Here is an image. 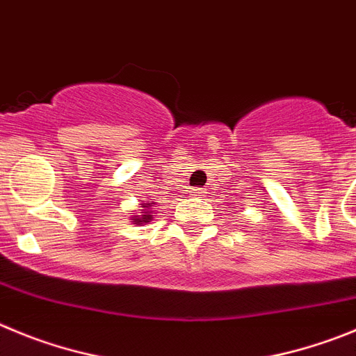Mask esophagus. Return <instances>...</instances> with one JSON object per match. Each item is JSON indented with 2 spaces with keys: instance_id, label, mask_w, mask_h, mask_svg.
I'll return each mask as SVG.
<instances>
[{
  "instance_id": "esophagus-1",
  "label": "esophagus",
  "mask_w": 356,
  "mask_h": 356,
  "mask_svg": "<svg viewBox=\"0 0 356 356\" xmlns=\"http://www.w3.org/2000/svg\"><path fill=\"white\" fill-rule=\"evenodd\" d=\"M191 195H193V197H204V195H206V188H193V190H191Z\"/></svg>"
}]
</instances>
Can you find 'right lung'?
<instances>
[{
    "label": "right lung",
    "mask_w": 356,
    "mask_h": 356,
    "mask_svg": "<svg viewBox=\"0 0 356 356\" xmlns=\"http://www.w3.org/2000/svg\"><path fill=\"white\" fill-rule=\"evenodd\" d=\"M152 204H154L152 200H149V202L140 200V207H142V209H140V214L133 213V216H131V220H133L134 225H136V227L147 225V223L154 220V211H152Z\"/></svg>",
    "instance_id": "1"
}]
</instances>
